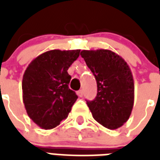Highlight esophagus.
I'll return each instance as SVG.
<instances>
[{"instance_id": "obj_1", "label": "esophagus", "mask_w": 160, "mask_h": 160, "mask_svg": "<svg viewBox=\"0 0 160 160\" xmlns=\"http://www.w3.org/2000/svg\"><path fill=\"white\" fill-rule=\"evenodd\" d=\"M77 94H78V96H79V97L82 98L83 97V91L82 90L78 91V92H77Z\"/></svg>"}]
</instances>
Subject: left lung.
<instances>
[{"instance_id": "obj_1", "label": "left lung", "mask_w": 160, "mask_h": 160, "mask_svg": "<svg viewBox=\"0 0 160 160\" xmlns=\"http://www.w3.org/2000/svg\"><path fill=\"white\" fill-rule=\"evenodd\" d=\"M80 56L97 81V96L87 101L92 117L109 129L122 127L134 106V84L129 67L109 49L82 50Z\"/></svg>"}]
</instances>
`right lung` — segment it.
<instances>
[{
  "mask_svg": "<svg viewBox=\"0 0 160 160\" xmlns=\"http://www.w3.org/2000/svg\"><path fill=\"white\" fill-rule=\"evenodd\" d=\"M80 49H52L30 63L22 80L23 102L29 118L43 129H51L68 118L78 98L70 90L68 69Z\"/></svg>",
  "mask_w": 160,
  "mask_h": 160,
  "instance_id": "right-lung-1",
  "label": "right lung"
}]
</instances>
